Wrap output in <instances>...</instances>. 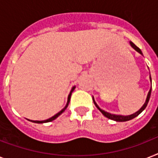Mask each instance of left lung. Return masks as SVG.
I'll list each match as a JSON object with an SVG mask.
<instances>
[{
	"label": "left lung",
	"instance_id": "1",
	"mask_svg": "<svg viewBox=\"0 0 158 158\" xmlns=\"http://www.w3.org/2000/svg\"><path fill=\"white\" fill-rule=\"evenodd\" d=\"M130 45H131V47H132L134 49H135V51H137L138 52L140 53V54H143L142 52H141V50H140L139 48H138L137 46L135 45V43H133L132 42H130ZM150 80H151V83H152V79H151V76H150ZM151 92H152V88L150 89L149 92H148V97H147V99H146V102H145V103L143 104V106L142 107L140 108L139 110H138L137 112H135V114H132V115H113V114H110V113H108L106 112V111H105V110H102L101 108L99 107L98 106V104L95 102V101H94V98H93V101H94V104H95V106H97V108L100 111H101L102 114H103L104 115H105L106 117H107L108 119H110V120H115V121H119V122H123V121H127V120H132V119H134L135 117H136L137 115H139L140 114V113L142 112L143 110H144L145 108H146V106H147L148 103V101H149V98H150V96H151Z\"/></svg>",
	"mask_w": 158,
	"mask_h": 158
}]
</instances>
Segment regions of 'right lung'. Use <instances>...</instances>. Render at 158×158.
Masks as SVG:
<instances>
[{
    "mask_svg": "<svg viewBox=\"0 0 158 158\" xmlns=\"http://www.w3.org/2000/svg\"><path fill=\"white\" fill-rule=\"evenodd\" d=\"M74 89H75V87H73V88H72V89H71V91H70V93H69V96H68V101H67L66 106H64V107L63 108V109H62V110H60V112H58V113H57V114H56V115H53L52 117L49 118V119H48V120H30V121H32V122H33V123H38V124H42V123L50 122V121H52V120H54L55 119H56V118L58 117V116H59V115H60L61 113L64 112V110L66 109L67 106H68V105H69V100H70V97H71L72 92L74 91Z\"/></svg>",
    "mask_w": 158,
    "mask_h": 158,
    "instance_id": "right-lung-1",
    "label": "right lung"
}]
</instances>
